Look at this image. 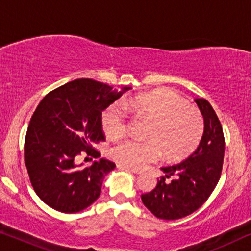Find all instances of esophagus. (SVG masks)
<instances>
[{
	"label": "esophagus",
	"instance_id": "esophagus-1",
	"mask_svg": "<svg viewBox=\"0 0 251 251\" xmlns=\"http://www.w3.org/2000/svg\"><path fill=\"white\" fill-rule=\"evenodd\" d=\"M118 167H119V168H123V169H126V170H129V171H131V173L136 174V175L142 174V170H140V169H136V168H132V167L126 166V164H119Z\"/></svg>",
	"mask_w": 251,
	"mask_h": 251
}]
</instances>
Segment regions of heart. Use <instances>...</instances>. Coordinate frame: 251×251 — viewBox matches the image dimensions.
Wrapping results in <instances>:
<instances>
[{"mask_svg": "<svg viewBox=\"0 0 251 251\" xmlns=\"http://www.w3.org/2000/svg\"><path fill=\"white\" fill-rule=\"evenodd\" d=\"M125 107L149 120L151 125L145 133L147 140L125 139L112 147L111 157L121 164L142 168L159 160L162 152L167 159H181L197 147L203 133L200 112L171 90L139 95L126 100ZM125 109L121 102H113L102 113V130L108 138L116 139L126 133L128 113Z\"/></svg>", "mask_w": 251, "mask_h": 251, "instance_id": "heart-1", "label": "heart"}]
</instances>
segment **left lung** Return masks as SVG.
Returning <instances> with one entry per match:
<instances>
[{"instance_id": "left-lung-1", "label": "left lung", "mask_w": 251, "mask_h": 251, "mask_svg": "<svg viewBox=\"0 0 251 251\" xmlns=\"http://www.w3.org/2000/svg\"><path fill=\"white\" fill-rule=\"evenodd\" d=\"M204 120V131L198 149L180 163L162 167L166 176L156 187L142 194L145 207L160 219L174 221L198 210L215 190L221 178L225 139L218 116L209 101L195 99ZM173 177L170 182L167 177Z\"/></svg>"}]
</instances>
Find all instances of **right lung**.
Returning a JSON list of instances; mask_svg holds the SVG:
<instances>
[{
	"instance_id": "obj_1",
	"label": "right lung",
	"mask_w": 251,
	"mask_h": 251,
	"mask_svg": "<svg viewBox=\"0 0 251 251\" xmlns=\"http://www.w3.org/2000/svg\"><path fill=\"white\" fill-rule=\"evenodd\" d=\"M129 89L118 91L91 78H77L41 100L27 129L24 155L30 183L44 203L74 214L99 198L102 180L115 163L100 159L82 169L75 160L81 152L100 156L94 145L105 140L101 113Z\"/></svg>"
}]
</instances>
